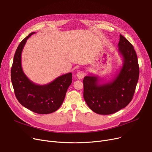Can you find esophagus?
<instances>
[{
	"label": "esophagus",
	"instance_id": "34e87169",
	"mask_svg": "<svg viewBox=\"0 0 152 152\" xmlns=\"http://www.w3.org/2000/svg\"><path fill=\"white\" fill-rule=\"evenodd\" d=\"M85 76V73L83 71H80L77 73V77L79 79H82Z\"/></svg>",
	"mask_w": 152,
	"mask_h": 152
}]
</instances>
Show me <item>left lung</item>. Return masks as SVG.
I'll return each mask as SVG.
<instances>
[{"instance_id":"8db88e82","label":"left lung","mask_w":152,"mask_h":152,"mask_svg":"<svg viewBox=\"0 0 152 152\" xmlns=\"http://www.w3.org/2000/svg\"><path fill=\"white\" fill-rule=\"evenodd\" d=\"M118 52L123 65L114 77L107 82L98 76L84 77V98L90 109L96 114H114L125 107L132 100L139 79V68L134 47L120 35Z\"/></svg>"}]
</instances>
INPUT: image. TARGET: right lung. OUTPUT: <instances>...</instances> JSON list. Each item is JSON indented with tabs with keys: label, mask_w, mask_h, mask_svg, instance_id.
I'll list each match as a JSON object with an SVG mask.
<instances>
[{
	"label": "right lung",
	"mask_w": 152,
	"mask_h": 152,
	"mask_svg": "<svg viewBox=\"0 0 152 152\" xmlns=\"http://www.w3.org/2000/svg\"><path fill=\"white\" fill-rule=\"evenodd\" d=\"M30 33L20 43L15 52L11 69V79L15 96L24 107L34 113L47 114L55 112L63 103L68 88L72 83V73L60 76L45 85L36 84L24 74L21 54Z\"/></svg>",
	"instance_id": "add662e5"
}]
</instances>
